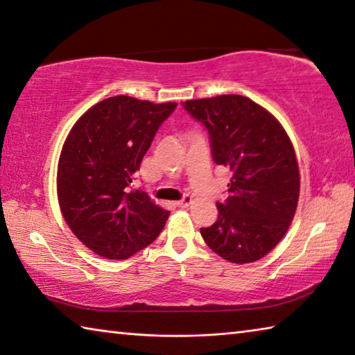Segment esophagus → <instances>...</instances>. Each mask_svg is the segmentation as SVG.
<instances>
[{
    "mask_svg": "<svg viewBox=\"0 0 355 355\" xmlns=\"http://www.w3.org/2000/svg\"><path fill=\"white\" fill-rule=\"evenodd\" d=\"M191 205V196H184V198L181 200V201H178L176 202V206L178 207H189Z\"/></svg>",
    "mask_w": 355,
    "mask_h": 355,
    "instance_id": "1",
    "label": "esophagus"
}]
</instances>
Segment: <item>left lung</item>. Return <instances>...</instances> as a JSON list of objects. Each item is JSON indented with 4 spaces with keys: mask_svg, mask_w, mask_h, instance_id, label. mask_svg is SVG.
<instances>
[{
    "mask_svg": "<svg viewBox=\"0 0 355 355\" xmlns=\"http://www.w3.org/2000/svg\"><path fill=\"white\" fill-rule=\"evenodd\" d=\"M182 105L206 127L214 162L232 173L228 196L217 202V222L201 228L202 239L230 263L258 261L283 239L297 207L300 178L291 139L248 97L217 96Z\"/></svg>",
    "mask_w": 355,
    "mask_h": 355,
    "instance_id": "left-lung-1",
    "label": "left lung"
}]
</instances>
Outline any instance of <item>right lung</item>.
Wrapping results in <instances>:
<instances>
[{
  "mask_svg": "<svg viewBox=\"0 0 355 355\" xmlns=\"http://www.w3.org/2000/svg\"><path fill=\"white\" fill-rule=\"evenodd\" d=\"M178 103L105 98L75 123L58 162V200L78 239L98 257L127 259L153 243L170 212L133 190V174Z\"/></svg>",
  "mask_w": 355,
  "mask_h": 355,
  "instance_id": "right-lung-1",
  "label": "right lung"
}]
</instances>
